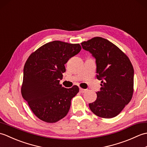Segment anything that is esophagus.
<instances>
[{"label": "esophagus", "instance_id": "obj_1", "mask_svg": "<svg viewBox=\"0 0 147 147\" xmlns=\"http://www.w3.org/2000/svg\"><path fill=\"white\" fill-rule=\"evenodd\" d=\"M80 92L81 93H85V92H86V90H85V89H83V88H80Z\"/></svg>", "mask_w": 147, "mask_h": 147}]
</instances>
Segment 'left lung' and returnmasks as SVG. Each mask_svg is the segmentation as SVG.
<instances>
[{
  "label": "left lung",
  "instance_id": "8db88e82",
  "mask_svg": "<svg viewBox=\"0 0 147 147\" xmlns=\"http://www.w3.org/2000/svg\"><path fill=\"white\" fill-rule=\"evenodd\" d=\"M95 58L96 78L101 88L96 100L89 104L93 114L102 118L117 115L128 104L133 94L134 69L128 57L114 43L102 37L81 43Z\"/></svg>",
  "mask_w": 147,
  "mask_h": 147
}]
</instances>
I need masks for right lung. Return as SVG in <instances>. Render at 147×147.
I'll list each match as a JSON object with an SVG mask.
<instances>
[{
  "label": "right lung",
  "instance_id": "1",
  "mask_svg": "<svg viewBox=\"0 0 147 147\" xmlns=\"http://www.w3.org/2000/svg\"><path fill=\"white\" fill-rule=\"evenodd\" d=\"M82 47L61 41L45 43L32 53L23 69L21 94L36 116L46 123H56L68 113L71 99L79 92L74 85L65 88L59 83L64 64Z\"/></svg>",
  "mask_w": 147,
  "mask_h": 147
}]
</instances>
